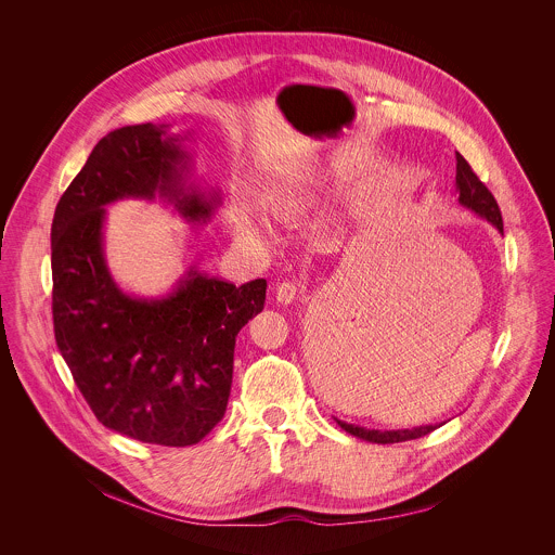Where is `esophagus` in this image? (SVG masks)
Listing matches in <instances>:
<instances>
[{"label":"esophagus","instance_id":"34e87169","mask_svg":"<svg viewBox=\"0 0 555 555\" xmlns=\"http://www.w3.org/2000/svg\"><path fill=\"white\" fill-rule=\"evenodd\" d=\"M297 295H299V284L293 280H284L275 286V299L282 306H291L297 299Z\"/></svg>","mask_w":555,"mask_h":555}]
</instances>
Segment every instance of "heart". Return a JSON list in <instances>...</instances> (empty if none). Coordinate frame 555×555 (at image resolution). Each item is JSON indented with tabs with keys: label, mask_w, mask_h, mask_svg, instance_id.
I'll return each mask as SVG.
<instances>
[{
	"label": "heart",
	"mask_w": 555,
	"mask_h": 555,
	"mask_svg": "<svg viewBox=\"0 0 555 555\" xmlns=\"http://www.w3.org/2000/svg\"><path fill=\"white\" fill-rule=\"evenodd\" d=\"M331 177H333L331 170H312V172H306L304 177L286 181L284 185H280L271 194V207L275 211H297V209H304L314 196H318V192H322V188L328 183ZM243 216H245L249 229H258L256 227L258 222H254L256 220L254 205L245 203L243 205Z\"/></svg>",
	"instance_id": "obj_1"
}]
</instances>
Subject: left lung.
<instances>
[{
	"label": "left lung",
	"instance_id": "left-lung-1",
	"mask_svg": "<svg viewBox=\"0 0 555 555\" xmlns=\"http://www.w3.org/2000/svg\"><path fill=\"white\" fill-rule=\"evenodd\" d=\"M455 185H457V194H460V198H457L460 205L475 211L476 216L487 220L502 235L504 227H502L500 207H498L493 194L476 177L475 170L470 168V164L464 159L462 154H457ZM335 421L350 436L367 440V442H376V444H396V442H405V440H416V438H423V436L431 434L436 427H440V425H418V427H412V429H367V427L352 425V423H346V421H339V418H335Z\"/></svg>",
	"mask_w": 555,
	"mask_h": 555
}]
</instances>
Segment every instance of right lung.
I'll list each match as a JSON object with an SVG mask.
<instances>
[{"label": "right lung", "mask_w": 555, "mask_h": 555, "mask_svg": "<svg viewBox=\"0 0 555 555\" xmlns=\"http://www.w3.org/2000/svg\"><path fill=\"white\" fill-rule=\"evenodd\" d=\"M190 137L164 124L106 134L51 227L55 341L80 393L104 427L162 447L196 444L222 421L237 333L267 293L264 280L235 286L190 267L168 295L141 299L106 267V205L159 196L188 222H207L220 207V192L188 183Z\"/></svg>", "instance_id": "add662e5"}]
</instances>
